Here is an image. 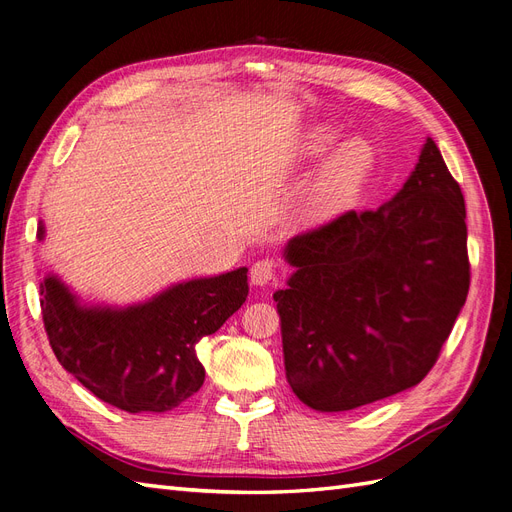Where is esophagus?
Returning <instances> with one entry per match:
<instances>
[{"instance_id": "obj_1", "label": "esophagus", "mask_w": 512, "mask_h": 512, "mask_svg": "<svg viewBox=\"0 0 512 512\" xmlns=\"http://www.w3.org/2000/svg\"><path fill=\"white\" fill-rule=\"evenodd\" d=\"M250 277H252L254 286H267L277 280V265L269 258H262L252 265Z\"/></svg>"}]
</instances>
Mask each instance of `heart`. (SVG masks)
Wrapping results in <instances>:
<instances>
[{"instance_id":"1","label":"heart","mask_w":512,"mask_h":512,"mask_svg":"<svg viewBox=\"0 0 512 512\" xmlns=\"http://www.w3.org/2000/svg\"><path fill=\"white\" fill-rule=\"evenodd\" d=\"M337 141V130L331 126H316L307 132L301 145V156L307 160L320 158ZM371 168V149L361 138L337 147L333 156L324 162L318 177L309 188L303 211L309 220H324L344 207L359 192Z\"/></svg>"}]
</instances>
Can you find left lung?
<instances>
[{
    "mask_svg": "<svg viewBox=\"0 0 512 512\" xmlns=\"http://www.w3.org/2000/svg\"><path fill=\"white\" fill-rule=\"evenodd\" d=\"M284 258L294 273L273 299L294 395L344 412L412 389L470 288L466 203L438 145L389 203L292 237Z\"/></svg>",
    "mask_w": 512,
    "mask_h": 512,
    "instance_id": "left-lung-1",
    "label": "left lung"
}]
</instances>
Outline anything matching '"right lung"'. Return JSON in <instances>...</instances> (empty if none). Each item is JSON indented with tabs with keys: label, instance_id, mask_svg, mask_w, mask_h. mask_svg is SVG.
<instances>
[{
	"label": "right lung",
	"instance_id": "obj_1",
	"mask_svg": "<svg viewBox=\"0 0 512 512\" xmlns=\"http://www.w3.org/2000/svg\"><path fill=\"white\" fill-rule=\"evenodd\" d=\"M247 292L241 267L175 284L145 303L83 305L57 275H46L40 307L57 361L85 389L130 414L168 412L203 386L196 344L237 312Z\"/></svg>",
	"mask_w": 512,
	"mask_h": 512
}]
</instances>
